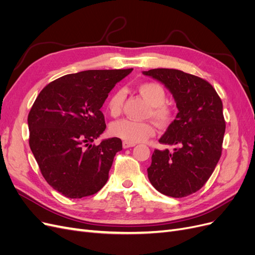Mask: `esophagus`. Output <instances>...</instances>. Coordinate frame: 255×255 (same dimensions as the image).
Segmentation results:
<instances>
[{"label":"esophagus","instance_id":"obj_1","mask_svg":"<svg viewBox=\"0 0 255 255\" xmlns=\"http://www.w3.org/2000/svg\"><path fill=\"white\" fill-rule=\"evenodd\" d=\"M135 143H132V142H128V141H123L122 143V146L125 149H128V148H130V146H134Z\"/></svg>","mask_w":255,"mask_h":255}]
</instances>
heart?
<instances>
[{
	"label": "heart",
	"mask_w": 255,
	"mask_h": 255,
	"mask_svg": "<svg viewBox=\"0 0 255 255\" xmlns=\"http://www.w3.org/2000/svg\"><path fill=\"white\" fill-rule=\"evenodd\" d=\"M140 95L146 100L151 106V116L159 125H167L170 122L172 113L165 105L167 95L164 87L158 83L146 82L138 86ZM125 91L116 90L111 95L107 101V111L113 117L121 114L123 102H125ZM111 133L128 142H140L148 139L155 134V128L150 122L136 121L132 119H121L115 121L111 126Z\"/></svg>",
	"instance_id": "1"
}]
</instances>
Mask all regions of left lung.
<instances>
[{
    "mask_svg": "<svg viewBox=\"0 0 255 255\" xmlns=\"http://www.w3.org/2000/svg\"><path fill=\"white\" fill-rule=\"evenodd\" d=\"M144 75L171 92L179 113L159 142L175 145L155 150L148 177L160 194L183 198L203 187L221 156L226 121L222 102L212 85L176 69H151Z\"/></svg>",
    "mask_w": 255,
    "mask_h": 255,
    "instance_id": "1",
    "label": "left lung"
}]
</instances>
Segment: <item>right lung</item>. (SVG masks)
Returning <instances> with one entry per match:
<instances>
[{
    "label": "right lung",
    "instance_id": "right-lung-1",
    "mask_svg": "<svg viewBox=\"0 0 255 255\" xmlns=\"http://www.w3.org/2000/svg\"><path fill=\"white\" fill-rule=\"evenodd\" d=\"M133 69L87 70L51 82L28 114L29 146L50 186L67 198L98 192L109 180L120 138L92 144L105 128L101 112L115 85Z\"/></svg>",
    "mask_w": 255,
    "mask_h": 255
}]
</instances>
